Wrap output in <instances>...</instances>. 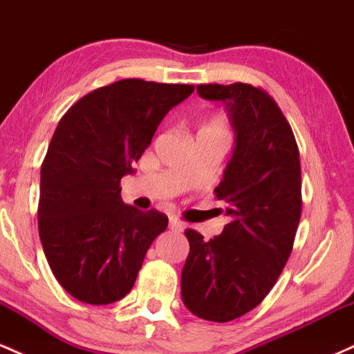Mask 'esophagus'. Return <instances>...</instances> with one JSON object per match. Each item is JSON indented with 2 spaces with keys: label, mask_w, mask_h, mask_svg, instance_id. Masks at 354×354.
Segmentation results:
<instances>
[{
  "label": "esophagus",
  "mask_w": 354,
  "mask_h": 354,
  "mask_svg": "<svg viewBox=\"0 0 354 354\" xmlns=\"http://www.w3.org/2000/svg\"><path fill=\"white\" fill-rule=\"evenodd\" d=\"M169 230L174 231V233H181V231L185 230V226H183V223L178 221L176 218H169Z\"/></svg>",
  "instance_id": "obj_1"
}]
</instances>
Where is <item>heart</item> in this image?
I'll list each match as a JSON object with an SVG mask.
<instances>
[{"label": "heart", "mask_w": 354, "mask_h": 354, "mask_svg": "<svg viewBox=\"0 0 354 354\" xmlns=\"http://www.w3.org/2000/svg\"><path fill=\"white\" fill-rule=\"evenodd\" d=\"M200 133H203V135L226 138V136H228V123H226L225 118L214 116L201 126Z\"/></svg>", "instance_id": "obj_1"}]
</instances>
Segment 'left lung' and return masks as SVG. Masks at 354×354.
Instances as JSON below:
<instances>
[{
    "mask_svg": "<svg viewBox=\"0 0 354 354\" xmlns=\"http://www.w3.org/2000/svg\"><path fill=\"white\" fill-rule=\"evenodd\" d=\"M196 91L225 104L236 141L214 188L230 223L209 241L185 231L181 298L198 318L226 323L265 299L290 258L301 218V166L290 123L261 88L198 84Z\"/></svg>",
    "mask_w": 354,
    "mask_h": 354,
    "instance_id": "8db88e82",
    "label": "left lung"
}]
</instances>
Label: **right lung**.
<instances>
[{"label":"right lung","instance_id":"1","mask_svg":"<svg viewBox=\"0 0 354 354\" xmlns=\"http://www.w3.org/2000/svg\"><path fill=\"white\" fill-rule=\"evenodd\" d=\"M193 91L121 80L88 93L59 120L41 166L38 228L53 274L73 298L109 304L131 291L168 216L124 205L120 181Z\"/></svg>","mask_w":354,"mask_h":354}]
</instances>
